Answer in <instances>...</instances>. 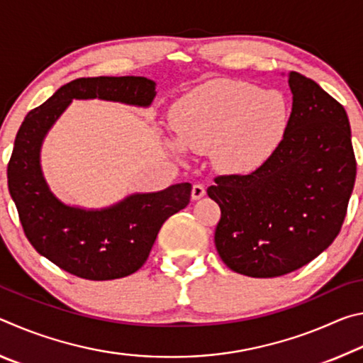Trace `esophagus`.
Listing matches in <instances>:
<instances>
[{
  "label": "esophagus",
  "instance_id": "1",
  "mask_svg": "<svg viewBox=\"0 0 363 363\" xmlns=\"http://www.w3.org/2000/svg\"><path fill=\"white\" fill-rule=\"evenodd\" d=\"M205 194H206V190H205L203 184H194V187H192V199L194 200L201 199Z\"/></svg>",
  "mask_w": 363,
  "mask_h": 363
}]
</instances>
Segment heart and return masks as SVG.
<instances>
[{"mask_svg":"<svg viewBox=\"0 0 363 363\" xmlns=\"http://www.w3.org/2000/svg\"><path fill=\"white\" fill-rule=\"evenodd\" d=\"M290 106L279 91L235 79L196 86L173 108L182 147L210 153L224 173H251L262 167L285 138Z\"/></svg>","mask_w":363,"mask_h":363,"instance_id":"obj_1","label":"heart"}]
</instances>
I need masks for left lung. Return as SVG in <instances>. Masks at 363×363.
I'll list each match as a JSON object with an SVG mask.
<instances>
[{
	"label": "left lung",
	"mask_w": 363,
	"mask_h": 363,
	"mask_svg": "<svg viewBox=\"0 0 363 363\" xmlns=\"http://www.w3.org/2000/svg\"><path fill=\"white\" fill-rule=\"evenodd\" d=\"M290 121L277 150L250 174L208 187L220 208L214 243L233 272L280 277L327 250L341 230L355 182L344 107L314 79L290 72Z\"/></svg>",
	"instance_id": "1"
}]
</instances>
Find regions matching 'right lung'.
Masks as SVG:
<instances>
[{
	"label": "right lung",
	"mask_w": 363,
	"mask_h": 363,
	"mask_svg": "<svg viewBox=\"0 0 363 363\" xmlns=\"http://www.w3.org/2000/svg\"><path fill=\"white\" fill-rule=\"evenodd\" d=\"M155 82L144 77L78 78L28 112L8 163V187L21 224L41 256L86 280H113L143 267L164 220L190 201L189 182L134 194L102 210L60 201L43 176L40 150L51 126L73 99H104L149 107Z\"/></svg>",
	"instance_id": "add662e5"
}]
</instances>
